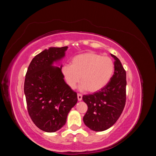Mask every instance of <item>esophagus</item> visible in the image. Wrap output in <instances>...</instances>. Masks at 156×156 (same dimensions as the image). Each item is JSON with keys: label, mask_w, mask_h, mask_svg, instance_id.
<instances>
[{"label": "esophagus", "mask_w": 156, "mask_h": 156, "mask_svg": "<svg viewBox=\"0 0 156 156\" xmlns=\"http://www.w3.org/2000/svg\"><path fill=\"white\" fill-rule=\"evenodd\" d=\"M82 98H83V96L81 95V94H77V99H78V101H81V100H82Z\"/></svg>", "instance_id": "esophagus-1"}]
</instances>
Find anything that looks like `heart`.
I'll list each match as a JSON object with an SVG mask.
<instances>
[{"mask_svg":"<svg viewBox=\"0 0 156 156\" xmlns=\"http://www.w3.org/2000/svg\"><path fill=\"white\" fill-rule=\"evenodd\" d=\"M115 72V64L108 56L94 52H87L75 56L71 64L62 68L68 86L74 88L81 77L79 88L91 93L100 91L109 83Z\"/></svg>","mask_w":156,"mask_h":156,"instance_id":"obj_1","label":"heart"}]
</instances>
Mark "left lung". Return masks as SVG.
<instances>
[{
    "instance_id": "left-lung-1",
    "label": "left lung",
    "mask_w": 156,
    "mask_h": 156,
    "mask_svg": "<svg viewBox=\"0 0 156 156\" xmlns=\"http://www.w3.org/2000/svg\"><path fill=\"white\" fill-rule=\"evenodd\" d=\"M111 56L115 59V72L109 83L100 91L83 96L88 106L83 122L95 131H105L114 125L126 104V71L120 60L115 55Z\"/></svg>"
}]
</instances>
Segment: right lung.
<instances>
[{"label": "right lung", "instance_id": "add662e5", "mask_svg": "<svg viewBox=\"0 0 156 156\" xmlns=\"http://www.w3.org/2000/svg\"><path fill=\"white\" fill-rule=\"evenodd\" d=\"M68 47L49 48L35 56L28 68L24 84L27 109L42 131L55 132L66 122L77 102V93L64 81L60 67L54 66L65 56Z\"/></svg>", "mask_w": 156, "mask_h": 156}]
</instances>
